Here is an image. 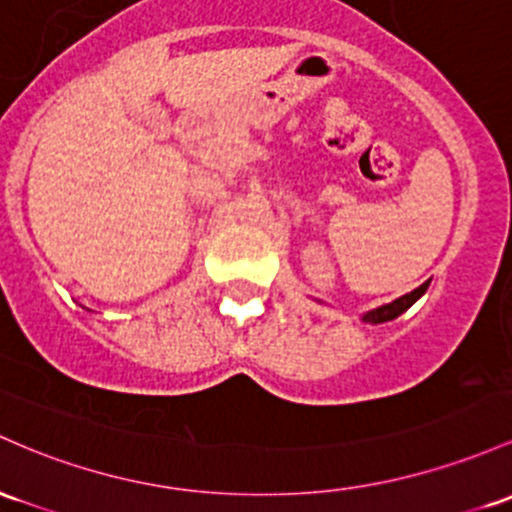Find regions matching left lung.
I'll use <instances>...</instances> for the list:
<instances>
[{
  "instance_id": "left-lung-1",
  "label": "left lung",
  "mask_w": 512,
  "mask_h": 512,
  "mask_svg": "<svg viewBox=\"0 0 512 512\" xmlns=\"http://www.w3.org/2000/svg\"><path fill=\"white\" fill-rule=\"evenodd\" d=\"M428 286H430V282L420 284L418 289H413V291H411V294H406V296H401V299H396V301H391V303H384V306L372 308V311L362 313V320H364V323H372V325L389 323V320L398 318V316H401V313H406L408 308H411L413 303L418 301L420 296L425 294V291H428Z\"/></svg>"
}]
</instances>
